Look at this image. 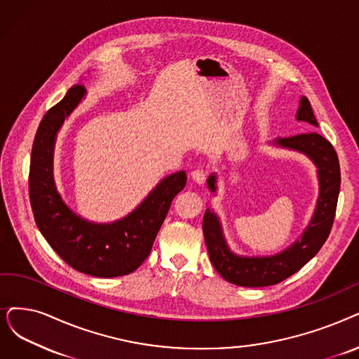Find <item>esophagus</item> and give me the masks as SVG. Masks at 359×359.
Returning <instances> with one entry per match:
<instances>
[{
    "mask_svg": "<svg viewBox=\"0 0 359 359\" xmlns=\"http://www.w3.org/2000/svg\"><path fill=\"white\" fill-rule=\"evenodd\" d=\"M191 180L194 181V182H197V184H203L205 182V180H206V172L203 170V169H194L193 172H191Z\"/></svg>",
    "mask_w": 359,
    "mask_h": 359,
    "instance_id": "1",
    "label": "esophagus"
}]
</instances>
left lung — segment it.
<instances>
[{
  "mask_svg": "<svg viewBox=\"0 0 359 359\" xmlns=\"http://www.w3.org/2000/svg\"><path fill=\"white\" fill-rule=\"evenodd\" d=\"M296 119L318 126L306 97H300ZM269 144L308 156L317 168L320 193L312 218L304 233L289 248L269 256H243L234 253L225 240L219 217L213 209H206L203 217V234L210 262L222 278L243 287H265V285L277 284L293 276L323 248L332 231L336 215L340 191V166L336 150L330 144V141L317 133H309L287 138H276ZM206 182L209 190L217 194V174H210Z\"/></svg>",
  "mask_w": 359,
  "mask_h": 359,
  "instance_id": "1",
  "label": "left lung"
}]
</instances>
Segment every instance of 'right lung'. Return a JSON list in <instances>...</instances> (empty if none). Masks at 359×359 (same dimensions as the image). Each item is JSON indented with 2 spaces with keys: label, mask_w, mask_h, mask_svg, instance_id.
Masks as SVG:
<instances>
[{
  "label": "right lung",
  "mask_w": 359,
  "mask_h": 359,
  "mask_svg": "<svg viewBox=\"0 0 359 359\" xmlns=\"http://www.w3.org/2000/svg\"><path fill=\"white\" fill-rule=\"evenodd\" d=\"M85 95L81 83L74 85L42 118L31 154L29 197L41 234L66 264L83 274L111 278L131 274L146 261L187 175L178 170L165 177L133 212L118 221L93 222L75 213L57 191L53 162L57 134Z\"/></svg>",
  "instance_id": "1"
}]
</instances>
